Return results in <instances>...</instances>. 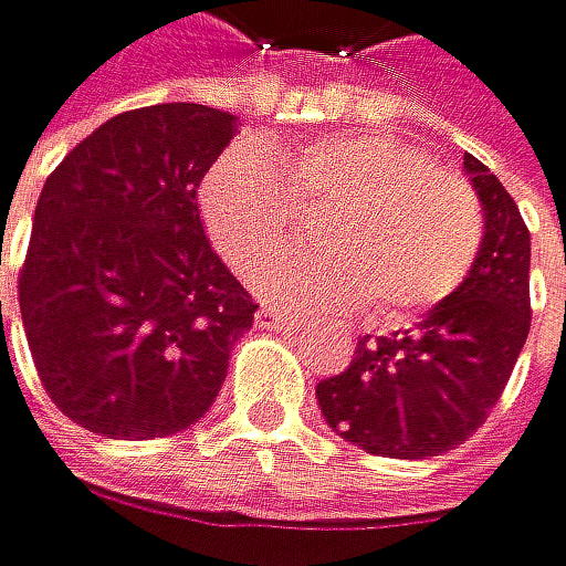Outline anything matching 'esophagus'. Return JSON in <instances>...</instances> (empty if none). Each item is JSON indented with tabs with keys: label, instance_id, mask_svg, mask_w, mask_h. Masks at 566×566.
I'll use <instances>...</instances> for the list:
<instances>
[{
	"label": "esophagus",
	"instance_id": "obj_1",
	"mask_svg": "<svg viewBox=\"0 0 566 566\" xmlns=\"http://www.w3.org/2000/svg\"><path fill=\"white\" fill-rule=\"evenodd\" d=\"M256 326H268V331H281V326H292V316L274 310V306H260L256 310Z\"/></svg>",
	"mask_w": 566,
	"mask_h": 566
}]
</instances>
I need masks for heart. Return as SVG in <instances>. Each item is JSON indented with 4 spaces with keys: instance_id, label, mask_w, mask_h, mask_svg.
I'll return each instance as SVG.
<instances>
[{
    "instance_id": "1",
    "label": "heart",
    "mask_w": 566,
    "mask_h": 566,
    "mask_svg": "<svg viewBox=\"0 0 566 566\" xmlns=\"http://www.w3.org/2000/svg\"><path fill=\"white\" fill-rule=\"evenodd\" d=\"M198 208L229 264L253 277L291 242L297 211H321L316 254L260 277L281 306H358L371 326H400L452 298L483 250V208L467 180L407 142L334 132L271 149L247 145L211 163Z\"/></svg>"
}]
</instances>
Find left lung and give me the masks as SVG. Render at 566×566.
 I'll return each instance as SVG.
<instances>
[{
  "instance_id": "obj_1",
  "label": "left lung",
  "mask_w": 566,
  "mask_h": 566,
  "mask_svg": "<svg viewBox=\"0 0 566 566\" xmlns=\"http://www.w3.org/2000/svg\"><path fill=\"white\" fill-rule=\"evenodd\" d=\"M467 174L488 219L467 285L413 331L358 340L352 365L316 386L326 424L371 455L424 459L467 442L528 337V226L476 156H467Z\"/></svg>"
}]
</instances>
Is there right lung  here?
<instances>
[{
  "mask_svg": "<svg viewBox=\"0 0 566 566\" xmlns=\"http://www.w3.org/2000/svg\"><path fill=\"white\" fill-rule=\"evenodd\" d=\"M232 135L235 117L205 104L124 111L41 190L20 316L51 403L93 434L142 442L201 421L253 326L256 302L198 214Z\"/></svg>",
  "mask_w": 566,
  "mask_h": 566,
  "instance_id": "right-lung-1",
  "label": "right lung"
}]
</instances>
